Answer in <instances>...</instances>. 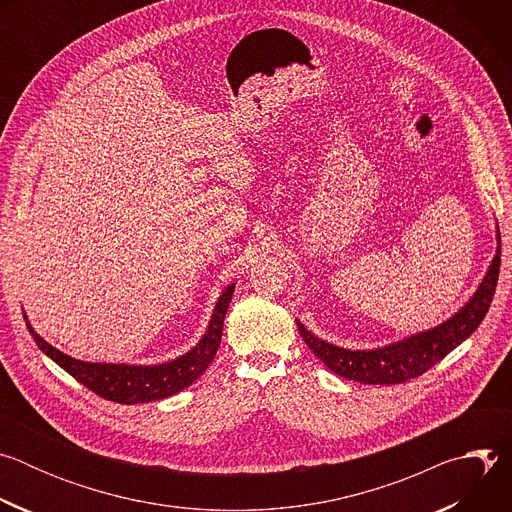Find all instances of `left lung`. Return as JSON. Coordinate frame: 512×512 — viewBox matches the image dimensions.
Segmentation results:
<instances>
[{"instance_id":"8db88e82","label":"left lung","mask_w":512,"mask_h":512,"mask_svg":"<svg viewBox=\"0 0 512 512\" xmlns=\"http://www.w3.org/2000/svg\"><path fill=\"white\" fill-rule=\"evenodd\" d=\"M500 243V233H498ZM500 271V249L496 251L492 265L480 283L474 298L448 322L433 330L415 334L403 342L391 344L379 350H346L328 344L308 332L298 322V330L310 350L326 364V367L342 379L367 383V385H397L409 379L421 377L433 364L446 358L458 344H462L484 320Z\"/></svg>"}]
</instances>
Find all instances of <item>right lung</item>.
<instances>
[{
    "label": "right lung",
    "instance_id": "1",
    "mask_svg": "<svg viewBox=\"0 0 512 512\" xmlns=\"http://www.w3.org/2000/svg\"><path fill=\"white\" fill-rule=\"evenodd\" d=\"M233 291H235V285H229L225 289V294L221 296V300H218L204 338L184 356L166 364H158V367L93 364V362L70 358L60 350H56L54 346H50L46 340H42L28 322L26 326L34 342L38 344V348L44 354H48L70 377H75L81 385H85L89 391L97 393L107 401H115L123 405L148 403V401H158V399L176 395L178 391L190 387L208 369V364L212 362L218 350V344H221V338H223L225 314L229 310Z\"/></svg>",
    "mask_w": 512,
    "mask_h": 512
}]
</instances>
